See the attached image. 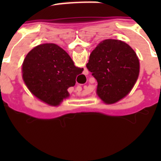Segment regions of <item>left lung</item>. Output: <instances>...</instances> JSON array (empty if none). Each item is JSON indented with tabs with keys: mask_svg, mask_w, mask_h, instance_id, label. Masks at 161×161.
<instances>
[{
	"mask_svg": "<svg viewBox=\"0 0 161 161\" xmlns=\"http://www.w3.org/2000/svg\"><path fill=\"white\" fill-rule=\"evenodd\" d=\"M87 68L97 81L96 93L111 105L128 95L139 75V60L128 44L119 39H105L89 55Z\"/></svg>",
	"mask_w": 161,
	"mask_h": 161,
	"instance_id": "obj_1",
	"label": "left lung"
}]
</instances>
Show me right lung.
I'll list each match as a JSON object with an SVG mask.
<instances>
[{
	"instance_id": "add662e5",
	"label": "right lung",
	"mask_w": 161,
	"mask_h": 161,
	"mask_svg": "<svg viewBox=\"0 0 161 161\" xmlns=\"http://www.w3.org/2000/svg\"><path fill=\"white\" fill-rule=\"evenodd\" d=\"M84 68L75 66L63 48L43 43L33 48L24 59L22 79L31 93L45 103L57 106L70 96L68 89L76 84Z\"/></svg>"
}]
</instances>
